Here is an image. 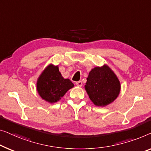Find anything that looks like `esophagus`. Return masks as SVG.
<instances>
[{"mask_svg": "<svg viewBox=\"0 0 151 151\" xmlns=\"http://www.w3.org/2000/svg\"><path fill=\"white\" fill-rule=\"evenodd\" d=\"M76 85L77 86H79V87H81L82 86V85H83V83H82V81H76Z\"/></svg>", "mask_w": 151, "mask_h": 151, "instance_id": "esophagus-1", "label": "esophagus"}]
</instances>
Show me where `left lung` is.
Here are the masks:
<instances>
[{"label":"left lung","instance_id":"obj_1","mask_svg":"<svg viewBox=\"0 0 151 151\" xmlns=\"http://www.w3.org/2000/svg\"><path fill=\"white\" fill-rule=\"evenodd\" d=\"M85 88L95 105H109L118 97L120 83L117 76L107 65L96 67L89 73Z\"/></svg>","mask_w":151,"mask_h":151}]
</instances>
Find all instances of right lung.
I'll list each match as a JSON object with an SVG mask.
<instances>
[{
	"instance_id": "add662e5",
	"label": "right lung",
	"mask_w": 151,
	"mask_h": 151,
	"mask_svg": "<svg viewBox=\"0 0 151 151\" xmlns=\"http://www.w3.org/2000/svg\"><path fill=\"white\" fill-rule=\"evenodd\" d=\"M74 84L68 78H63L57 66L49 65L38 78L37 90L42 99L49 103L61 99Z\"/></svg>"
}]
</instances>
